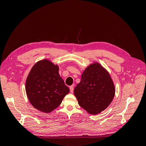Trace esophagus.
I'll return each mask as SVG.
<instances>
[{"mask_svg": "<svg viewBox=\"0 0 146 146\" xmlns=\"http://www.w3.org/2000/svg\"><path fill=\"white\" fill-rule=\"evenodd\" d=\"M69 88H70V92H73V91H74V86H70Z\"/></svg>", "mask_w": 146, "mask_h": 146, "instance_id": "1", "label": "esophagus"}]
</instances>
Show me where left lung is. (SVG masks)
<instances>
[{"mask_svg":"<svg viewBox=\"0 0 146 146\" xmlns=\"http://www.w3.org/2000/svg\"><path fill=\"white\" fill-rule=\"evenodd\" d=\"M116 88L108 70L98 61L83 70L80 83L74 93L79 105L90 114L96 115L107 108L115 95Z\"/></svg>","mask_w":146,"mask_h":146,"instance_id":"1","label":"left lung"}]
</instances>
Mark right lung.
<instances>
[{
	"mask_svg": "<svg viewBox=\"0 0 146 146\" xmlns=\"http://www.w3.org/2000/svg\"><path fill=\"white\" fill-rule=\"evenodd\" d=\"M27 98L41 112L54 111L69 92L59 74V65L47 58L38 61L31 69L25 82Z\"/></svg>",
	"mask_w": 146,
	"mask_h": 146,
	"instance_id": "obj_1",
	"label": "right lung"
}]
</instances>
